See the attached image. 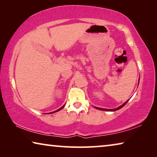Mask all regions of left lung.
<instances>
[{
	"label": "left lung",
	"mask_w": 157,
	"mask_h": 157,
	"mask_svg": "<svg viewBox=\"0 0 157 157\" xmlns=\"http://www.w3.org/2000/svg\"><path fill=\"white\" fill-rule=\"evenodd\" d=\"M128 100L127 101V102H125L124 103L123 105H122L121 106H120V107H118V108H116V109H102V108H99V107H95V109H100V110H102V111H116V110H118V109H121L122 107H123L124 105H126V103L128 102Z\"/></svg>",
	"instance_id": "left-lung-1"
}]
</instances>
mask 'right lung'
Segmentation results:
<instances>
[{
  "instance_id": "right-lung-1",
  "label": "right lung",
  "mask_w": 157,
  "mask_h": 157,
  "mask_svg": "<svg viewBox=\"0 0 157 157\" xmlns=\"http://www.w3.org/2000/svg\"><path fill=\"white\" fill-rule=\"evenodd\" d=\"M63 107H64V105H63V106H62V107H61V108H59V109H57V110H56V111H53V112H51V113H55V112H57V111H59V110H61V109H63Z\"/></svg>"
}]
</instances>
